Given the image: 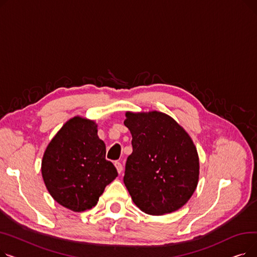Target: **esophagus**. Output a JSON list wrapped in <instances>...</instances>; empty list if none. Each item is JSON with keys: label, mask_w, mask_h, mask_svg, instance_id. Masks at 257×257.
I'll use <instances>...</instances> for the list:
<instances>
[{"label": "esophagus", "mask_w": 257, "mask_h": 257, "mask_svg": "<svg viewBox=\"0 0 257 257\" xmlns=\"http://www.w3.org/2000/svg\"><path fill=\"white\" fill-rule=\"evenodd\" d=\"M114 166H115V168H116V170H117V172L120 174L121 173V171H123V165H121L119 161H115L114 163Z\"/></svg>", "instance_id": "1"}]
</instances>
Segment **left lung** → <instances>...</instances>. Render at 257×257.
Returning a JSON list of instances; mask_svg holds the SVG:
<instances>
[{
    "label": "left lung",
    "instance_id": "1",
    "mask_svg": "<svg viewBox=\"0 0 257 257\" xmlns=\"http://www.w3.org/2000/svg\"><path fill=\"white\" fill-rule=\"evenodd\" d=\"M133 151L125 167L124 183L136 205L160 215L182 207L199 179L196 147L178 123L166 113H126Z\"/></svg>",
    "mask_w": 257,
    "mask_h": 257
}]
</instances>
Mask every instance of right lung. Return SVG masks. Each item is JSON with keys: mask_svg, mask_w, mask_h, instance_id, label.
I'll use <instances>...</instances> for the list:
<instances>
[{"mask_svg": "<svg viewBox=\"0 0 257 257\" xmlns=\"http://www.w3.org/2000/svg\"><path fill=\"white\" fill-rule=\"evenodd\" d=\"M97 133L93 120L75 116L54 137L43 157L42 174L49 193L73 211L92 208L117 176Z\"/></svg>", "mask_w": 257, "mask_h": 257, "instance_id": "add662e5", "label": "right lung"}]
</instances>
